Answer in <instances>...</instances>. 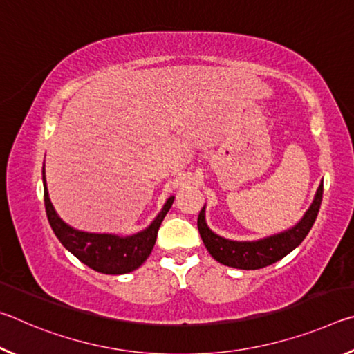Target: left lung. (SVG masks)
<instances>
[{"instance_id": "1", "label": "left lung", "mask_w": 354, "mask_h": 354, "mask_svg": "<svg viewBox=\"0 0 354 354\" xmlns=\"http://www.w3.org/2000/svg\"><path fill=\"white\" fill-rule=\"evenodd\" d=\"M323 196V183L315 192L313 205L309 206L303 218L290 230L259 239V241H230L218 234H215L206 223L205 207L198 215V231L205 242L206 248L215 261L227 267L241 268V270H257L267 266H272L279 259H283L290 251L295 250L304 241L308 232L313 227L314 221L319 214Z\"/></svg>"}]
</instances>
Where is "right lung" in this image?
Masks as SVG:
<instances>
[{
	"label": "right lung",
	"instance_id": "add662e5",
	"mask_svg": "<svg viewBox=\"0 0 354 354\" xmlns=\"http://www.w3.org/2000/svg\"><path fill=\"white\" fill-rule=\"evenodd\" d=\"M41 173H44V198L48 221H50L56 237L71 254H75L77 259L86 263L87 267L93 268L95 272L104 274L129 273L139 268L147 261L156 243L159 226L162 223L167 212L170 211L175 196H170L164 205L162 211L153 220V223L147 230L137 232V234L120 237L115 234L84 232L68 226L59 217L55 207H53L50 195H48L45 164Z\"/></svg>",
	"mask_w": 354,
	"mask_h": 354
}]
</instances>
